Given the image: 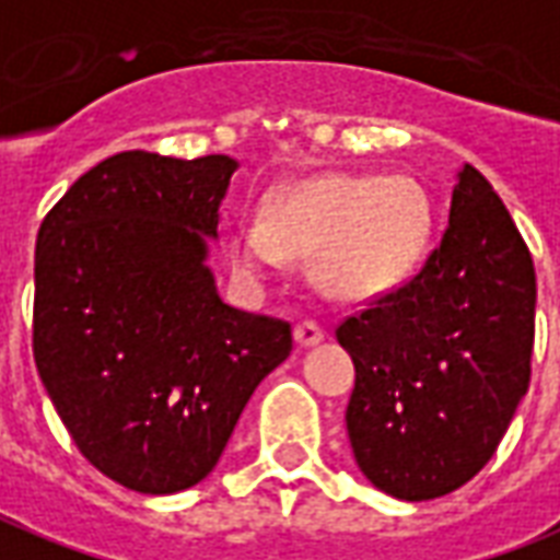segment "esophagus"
I'll return each mask as SVG.
<instances>
[{
    "label": "esophagus",
    "mask_w": 560,
    "mask_h": 560,
    "mask_svg": "<svg viewBox=\"0 0 560 560\" xmlns=\"http://www.w3.org/2000/svg\"><path fill=\"white\" fill-rule=\"evenodd\" d=\"M325 340V330L316 325V322H298L295 325V342L301 349H310V346H319Z\"/></svg>",
    "instance_id": "obj_1"
}]
</instances>
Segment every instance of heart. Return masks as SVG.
Returning a JSON list of instances; mask_svg holds the SVG:
<instances>
[{"mask_svg":"<svg viewBox=\"0 0 560 560\" xmlns=\"http://www.w3.org/2000/svg\"><path fill=\"white\" fill-rule=\"evenodd\" d=\"M430 235V196L409 175L325 173L280 190L268 220H241L230 259L244 277H268L289 253H313L328 295L373 301L418 271Z\"/></svg>","mask_w":560,"mask_h":560,"instance_id":"1","label":"heart"}]
</instances>
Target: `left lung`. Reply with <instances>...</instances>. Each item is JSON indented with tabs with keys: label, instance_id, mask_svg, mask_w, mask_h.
Instances as JSON below:
<instances>
[{
	"label": "left lung",
	"instance_id": "1",
	"mask_svg": "<svg viewBox=\"0 0 560 560\" xmlns=\"http://www.w3.org/2000/svg\"><path fill=\"white\" fill-rule=\"evenodd\" d=\"M534 304L532 253L492 185L463 163L420 275L337 328L354 361L346 430L375 489L430 501L492 459L532 382Z\"/></svg>",
	"mask_w": 560,
	"mask_h": 560
}]
</instances>
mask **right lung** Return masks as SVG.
Segmentation results:
<instances>
[{
    "label": "right lung",
    "instance_id": "obj_1",
    "mask_svg": "<svg viewBox=\"0 0 560 560\" xmlns=\"http://www.w3.org/2000/svg\"><path fill=\"white\" fill-rule=\"evenodd\" d=\"M238 161L121 151L80 175L35 247V364L97 471L142 495L211 475L292 352L289 322L230 307L208 268Z\"/></svg>",
    "mask_w": 560,
    "mask_h": 560
}]
</instances>
